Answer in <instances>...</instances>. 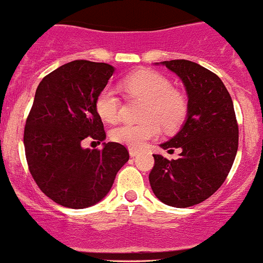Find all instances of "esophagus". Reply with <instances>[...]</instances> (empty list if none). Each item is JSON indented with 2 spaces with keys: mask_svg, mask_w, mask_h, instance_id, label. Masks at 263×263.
Returning a JSON list of instances; mask_svg holds the SVG:
<instances>
[{
  "mask_svg": "<svg viewBox=\"0 0 263 263\" xmlns=\"http://www.w3.org/2000/svg\"><path fill=\"white\" fill-rule=\"evenodd\" d=\"M129 153H130L132 157H135V156H137L139 152H138L137 149H134V148H130V149H129Z\"/></svg>",
  "mask_w": 263,
  "mask_h": 263,
  "instance_id": "34e87169",
  "label": "esophagus"
}]
</instances>
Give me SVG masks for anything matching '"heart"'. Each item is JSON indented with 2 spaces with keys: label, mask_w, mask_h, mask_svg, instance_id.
<instances>
[{
  "label": "heart",
  "mask_w": 263,
  "mask_h": 263,
  "mask_svg": "<svg viewBox=\"0 0 263 263\" xmlns=\"http://www.w3.org/2000/svg\"><path fill=\"white\" fill-rule=\"evenodd\" d=\"M123 88L133 98L145 102L142 124H123L114 129L111 138L130 148H142L157 137L161 125L168 132L180 128L188 115V100L173 88L170 79L153 70H140L129 75ZM96 111L103 121L115 123L120 116L121 102L112 88L105 87L96 97Z\"/></svg>",
  "instance_id": "heart-1"
}]
</instances>
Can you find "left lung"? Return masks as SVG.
<instances>
[{
    "instance_id": "1",
    "label": "left lung",
    "mask_w": 263,
    "mask_h": 263,
    "mask_svg": "<svg viewBox=\"0 0 263 263\" xmlns=\"http://www.w3.org/2000/svg\"><path fill=\"white\" fill-rule=\"evenodd\" d=\"M180 77L188 93V118L163 149L181 148L178 160L153 155L149 183L168 206L185 209L206 201L222 185L235 160L239 128L233 101L222 80L206 67L188 61H163Z\"/></svg>"
}]
</instances>
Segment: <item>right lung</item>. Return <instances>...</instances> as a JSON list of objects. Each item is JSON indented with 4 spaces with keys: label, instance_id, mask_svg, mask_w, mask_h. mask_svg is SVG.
I'll return each mask as SVG.
<instances>
[{
    "label": "right lung",
    "instance_id": "right-lung-1",
    "mask_svg": "<svg viewBox=\"0 0 263 263\" xmlns=\"http://www.w3.org/2000/svg\"><path fill=\"white\" fill-rule=\"evenodd\" d=\"M111 65L75 60L43 78L24 128L28 167L41 191L56 203L85 209L110 192L129 160L120 143L83 149L82 140L106 138L96 97L112 77Z\"/></svg>",
    "mask_w": 263,
    "mask_h": 263
}]
</instances>
